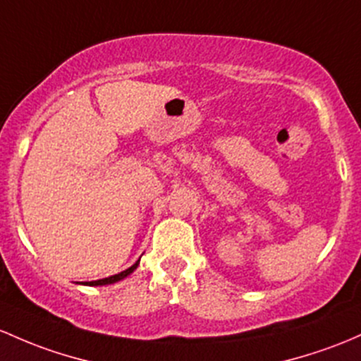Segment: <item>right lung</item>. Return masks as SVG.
<instances>
[{
  "mask_svg": "<svg viewBox=\"0 0 361 361\" xmlns=\"http://www.w3.org/2000/svg\"><path fill=\"white\" fill-rule=\"evenodd\" d=\"M141 259V258H139ZM139 259L137 262L134 263L133 267H129V269L127 270H123V272H120V274H115V275H110V277H106V279H99V281H91V282H79V284H84V286H106V284H115V282H118V281H122V279H126L127 275H130L134 272L135 269H137V265H139Z\"/></svg>",
  "mask_w": 361,
  "mask_h": 361,
  "instance_id": "add662e5",
  "label": "right lung"
}]
</instances>
